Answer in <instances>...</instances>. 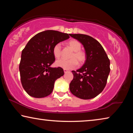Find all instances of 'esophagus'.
I'll return each instance as SVG.
<instances>
[{
  "label": "esophagus",
  "instance_id": "1",
  "mask_svg": "<svg viewBox=\"0 0 133 133\" xmlns=\"http://www.w3.org/2000/svg\"><path fill=\"white\" fill-rule=\"evenodd\" d=\"M64 73H67V72H69V70H66V69H64Z\"/></svg>",
  "mask_w": 133,
  "mask_h": 133
}]
</instances>
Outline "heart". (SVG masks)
Listing matches in <instances>:
<instances>
[{
    "label": "heart",
    "instance_id": "obj_1",
    "mask_svg": "<svg viewBox=\"0 0 133 133\" xmlns=\"http://www.w3.org/2000/svg\"><path fill=\"white\" fill-rule=\"evenodd\" d=\"M67 44L74 51L71 56V59L66 60L61 58L56 61V66L61 67L64 69L69 70L77 67L78 62L82 64L86 58L85 53L81 50L82 44L77 40L72 39L67 42ZM53 54L56 58H60L62 56V48L60 43H57L53 48ZM78 62H77V61Z\"/></svg>",
    "mask_w": 133,
    "mask_h": 133
}]
</instances>
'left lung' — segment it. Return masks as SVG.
Here are the masks:
<instances>
[{
    "label": "left lung",
    "instance_id": "left-lung-1",
    "mask_svg": "<svg viewBox=\"0 0 133 133\" xmlns=\"http://www.w3.org/2000/svg\"><path fill=\"white\" fill-rule=\"evenodd\" d=\"M83 45L86 59L84 64L76 71L70 83V90L75 96L84 100L96 97L106 85L109 75L110 60L101 44L88 35L70 34Z\"/></svg>",
    "mask_w": 133,
    "mask_h": 133
}]
</instances>
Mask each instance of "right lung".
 <instances>
[{
	"label": "right lung",
	"mask_w": 133,
	"mask_h": 133,
	"mask_svg": "<svg viewBox=\"0 0 133 133\" xmlns=\"http://www.w3.org/2000/svg\"><path fill=\"white\" fill-rule=\"evenodd\" d=\"M70 34L45 30L33 36L22 51L19 71L22 86L29 96L43 98L51 93L55 81L64 75L61 67H50L55 61L53 48Z\"/></svg>",
	"instance_id": "add662e5"
}]
</instances>
